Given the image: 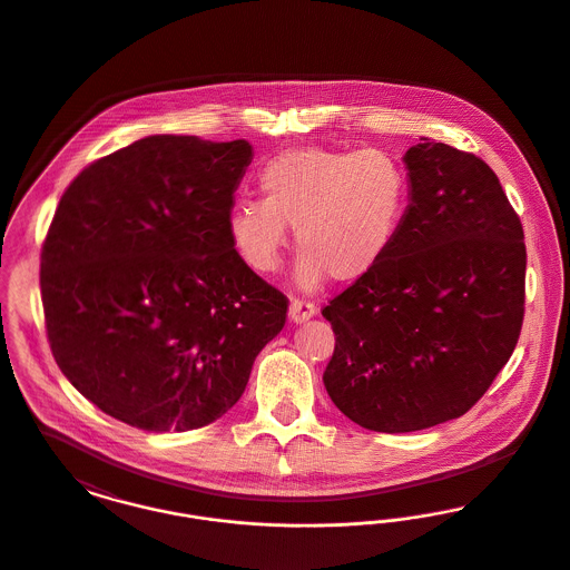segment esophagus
I'll list each match as a JSON object with an SVG mask.
<instances>
[{
    "label": "esophagus",
    "instance_id": "34e87169",
    "mask_svg": "<svg viewBox=\"0 0 570 570\" xmlns=\"http://www.w3.org/2000/svg\"><path fill=\"white\" fill-rule=\"evenodd\" d=\"M314 314H316L314 303L303 301V298H293V301H291L288 316H291V321H293V323H297V325L298 323H305V321H309Z\"/></svg>",
    "mask_w": 570,
    "mask_h": 570
}]
</instances>
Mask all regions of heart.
Wrapping results in <instances>:
<instances>
[{"mask_svg":"<svg viewBox=\"0 0 570 570\" xmlns=\"http://www.w3.org/2000/svg\"><path fill=\"white\" fill-rule=\"evenodd\" d=\"M258 186L263 200L239 198L228 214L230 244L252 272L273 273L293 228L303 291H316L326 275L340 284L367 277L406 214V168L374 147L284 149L263 164Z\"/></svg>","mask_w":570,"mask_h":570,"instance_id":"heart-1","label":"heart"}]
</instances>
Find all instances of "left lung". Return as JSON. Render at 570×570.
<instances>
[{
  "instance_id": "8db88e82",
  "label": "left lung",
  "mask_w": 570,
  "mask_h": 570,
  "mask_svg": "<svg viewBox=\"0 0 570 570\" xmlns=\"http://www.w3.org/2000/svg\"><path fill=\"white\" fill-rule=\"evenodd\" d=\"M404 163L410 203L389 254L323 307L326 393L382 434L474 406L515 351L525 303L523 228L495 173L430 138Z\"/></svg>"
}]
</instances>
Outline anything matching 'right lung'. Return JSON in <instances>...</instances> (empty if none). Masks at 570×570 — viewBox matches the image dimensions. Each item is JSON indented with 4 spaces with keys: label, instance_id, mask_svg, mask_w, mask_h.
Wrapping results in <instances>:
<instances>
[{
    "label": "right lung",
    "instance_id": "add662e5",
    "mask_svg": "<svg viewBox=\"0 0 570 570\" xmlns=\"http://www.w3.org/2000/svg\"><path fill=\"white\" fill-rule=\"evenodd\" d=\"M249 163L247 140L147 136L63 191L40 256L47 337L112 419L154 434L214 423L286 323L288 298L226 228Z\"/></svg>",
    "mask_w": 570,
    "mask_h": 570
}]
</instances>
